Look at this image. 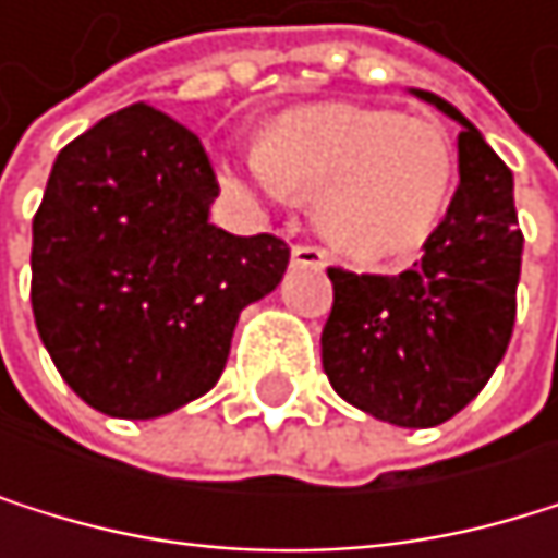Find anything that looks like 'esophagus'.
Returning a JSON list of instances; mask_svg holds the SVG:
<instances>
[{
  "label": "esophagus",
  "instance_id": "1",
  "mask_svg": "<svg viewBox=\"0 0 558 558\" xmlns=\"http://www.w3.org/2000/svg\"><path fill=\"white\" fill-rule=\"evenodd\" d=\"M291 260L301 264V267H328V254L320 247H311V244H298L291 251Z\"/></svg>",
  "mask_w": 558,
  "mask_h": 558
}]
</instances>
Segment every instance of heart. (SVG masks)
I'll return each mask as SVG.
<instances>
[{
    "label": "heart",
    "instance_id": "heart-1",
    "mask_svg": "<svg viewBox=\"0 0 558 558\" xmlns=\"http://www.w3.org/2000/svg\"><path fill=\"white\" fill-rule=\"evenodd\" d=\"M452 167V140L428 117L317 102L274 120L247 157V180L270 197H314V223L331 244L388 260L435 230Z\"/></svg>",
    "mask_w": 558,
    "mask_h": 558
}]
</instances>
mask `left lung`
<instances>
[{
	"label": "left lung",
	"instance_id": "left-lung-1",
	"mask_svg": "<svg viewBox=\"0 0 558 558\" xmlns=\"http://www.w3.org/2000/svg\"><path fill=\"white\" fill-rule=\"evenodd\" d=\"M459 133V186L425 254L401 274L328 267L335 304L320 364L354 409L398 428H432L485 388L509 348L522 230L512 170L452 102L412 89Z\"/></svg>",
	"mask_w": 558,
	"mask_h": 558
}]
</instances>
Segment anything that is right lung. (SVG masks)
I'll return each mask as SVG.
<instances>
[{
    "instance_id": "right-lung-1",
    "label": "right lung",
    "mask_w": 558,
    "mask_h": 558,
    "mask_svg": "<svg viewBox=\"0 0 558 558\" xmlns=\"http://www.w3.org/2000/svg\"><path fill=\"white\" fill-rule=\"evenodd\" d=\"M217 190L197 133L146 102L59 149L33 217V314L89 409L160 418L207 395L241 311L281 284L288 244L214 227Z\"/></svg>"
}]
</instances>
